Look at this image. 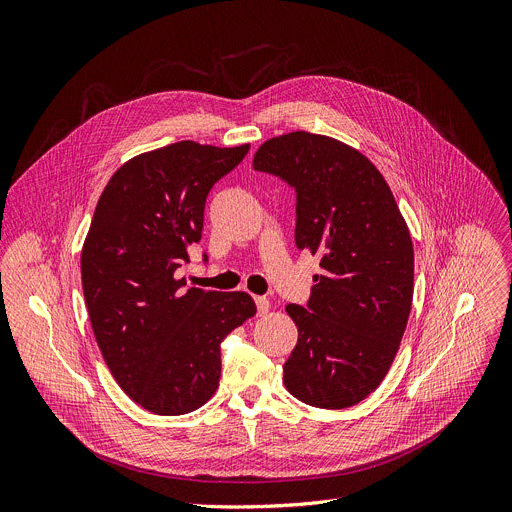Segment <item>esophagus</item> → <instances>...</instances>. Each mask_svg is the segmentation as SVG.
<instances>
[{
    "label": "esophagus",
    "instance_id": "obj_1",
    "mask_svg": "<svg viewBox=\"0 0 512 512\" xmlns=\"http://www.w3.org/2000/svg\"><path fill=\"white\" fill-rule=\"evenodd\" d=\"M254 302H256L258 315H266V313H268V309H270V302H268V298H266V296H256V298H254Z\"/></svg>",
    "mask_w": 512,
    "mask_h": 512
}]
</instances>
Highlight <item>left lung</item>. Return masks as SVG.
<instances>
[{
    "label": "left lung",
    "instance_id": "obj_1",
    "mask_svg": "<svg viewBox=\"0 0 512 512\" xmlns=\"http://www.w3.org/2000/svg\"><path fill=\"white\" fill-rule=\"evenodd\" d=\"M256 171L296 193L298 250L323 274L304 306L288 304L298 343L284 385L323 410H343L379 387L399 349L414 298V246L393 193L357 149L306 131L268 139Z\"/></svg>",
    "mask_w": 512,
    "mask_h": 512
}]
</instances>
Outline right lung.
Masks as SVG:
<instances>
[{"label":"right lung","instance_id":"right-lung-1","mask_svg":"<svg viewBox=\"0 0 512 512\" xmlns=\"http://www.w3.org/2000/svg\"><path fill=\"white\" fill-rule=\"evenodd\" d=\"M248 151L171 143L117 169L96 203L80 254L92 333L121 389L157 416L189 414L216 393L222 341L256 315L246 292L185 290L177 278L210 189Z\"/></svg>","mask_w":512,"mask_h":512}]
</instances>
